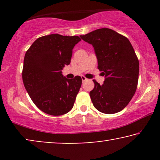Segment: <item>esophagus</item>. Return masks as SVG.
<instances>
[{
    "instance_id": "34e87169",
    "label": "esophagus",
    "mask_w": 160,
    "mask_h": 160,
    "mask_svg": "<svg viewBox=\"0 0 160 160\" xmlns=\"http://www.w3.org/2000/svg\"><path fill=\"white\" fill-rule=\"evenodd\" d=\"M82 82H85V81L87 80V78L85 77V76H82Z\"/></svg>"
}]
</instances>
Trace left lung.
I'll return each instance as SVG.
<instances>
[{"mask_svg":"<svg viewBox=\"0 0 160 160\" xmlns=\"http://www.w3.org/2000/svg\"><path fill=\"white\" fill-rule=\"evenodd\" d=\"M92 45L98 69L105 76L103 84L95 80L89 92L95 108L112 114L128 106L136 91L139 61L128 38L109 28H100L80 36Z\"/></svg>","mask_w":160,"mask_h":160,"instance_id":"obj_1","label":"left lung"}]
</instances>
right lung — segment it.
<instances>
[{
	"label": "right lung",
	"instance_id": "right-lung-1",
	"mask_svg": "<svg viewBox=\"0 0 160 160\" xmlns=\"http://www.w3.org/2000/svg\"><path fill=\"white\" fill-rule=\"evenodd\" d=\"M81 38L51 34L37 38L26 52L22 80L34 104L47 114L60 116L69 112L82 80L67 78L62 74L71 63L73 49Z\"/></svg>",
	"mask_w": 160,
	"mask_h": 160
}]
</instances>
